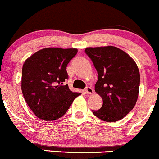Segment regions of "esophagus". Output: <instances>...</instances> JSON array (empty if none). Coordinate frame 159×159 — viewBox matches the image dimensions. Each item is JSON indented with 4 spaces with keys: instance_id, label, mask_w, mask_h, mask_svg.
<instances>
[{
    "instance_id": "esophagus-1",
    "label": "esophagus",
    "mask_w": 159,
    "mask_h": 159,
    "mask_svg": "<svg viewBox=\"0 0 159 159\" xmlns=\"http://www.w3.org/2000/svg\"><path fill=\"white\" fill-rule=\"evenodd\" d=\"M85 91L87 94H93L94 93V90L92 89V87H89V86L86 87L85 89Z\"/></svg>"
}]
</instances>
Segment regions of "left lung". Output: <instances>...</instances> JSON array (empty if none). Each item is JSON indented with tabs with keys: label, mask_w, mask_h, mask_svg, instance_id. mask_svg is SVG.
<instances>
[{
	"label": "left lung",
	"mask_w": 159,
	"mask_h": 159,
	"mask_svg": "<svg viewBox=\"0 0 159 159\" xmlns=\"http://www.w3.org/2000/svg\"><path fill=\"white\" fill-rule=\"evenodd\" d=\"M85 53L93 62L98 74L94 91L103 100L98 118L114 122L124 118L134 107L138 98L140 72L129 55L115 46L89 47Z\"/></svg>",
	"instance_id": "8db88e82"
}]
</instances>
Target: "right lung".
<instances>
[{
	"label": "right lung",
	"instance_id": "add662e5",
	"mask_svg": "<svg viewBox=\"0 0 159 159\" xmlns=\"http://www.w3.org/2000/svg\"><path fill=\"white\" fill-rule=\"evenodd\" d=\"M77 49L45 48L27 58L22 67V91L30 109L39 119L53 121L63 116L80 93L65 85L66 67Z\"/></svg>",
	"mask_w": 159,
	"mask_h": 159
}]
</instances>
